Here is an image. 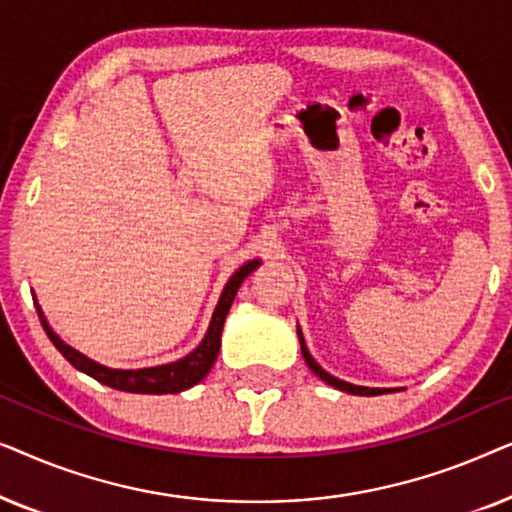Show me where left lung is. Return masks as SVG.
<instances>
[{"label":"left lung","mask_w":512,"mask_h":512,"mask_svg":"<svg viewBox=\"0 0 512 512\" xmlns=\"http://www.w3.org/2000/svg\"><path fill=\"white\" fill-rule=\"evenodd\" d=\"M298 340H300V352H303V359H305V363L307 366H310V370L317 377H321V380H324L326 384H331V387H335V389H340V391H347V394H356V396H380V394H389L391 389H373V387H356V384H349V382H345V380H338V377H333L331 373H326L324 368L319 366L317 361L312 359V354H310V349H307V345H305V338H303V331H300L298 328Z\"/></svg>","instance_id":"1"}]
</instances>
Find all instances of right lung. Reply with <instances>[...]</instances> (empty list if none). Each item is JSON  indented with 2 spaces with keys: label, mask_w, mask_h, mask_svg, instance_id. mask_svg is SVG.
Instances as JSON below:
<instances>
[{
  "label": "right lung",
  "mask_w": 512,
  "mask_h": 512,
  "mask_svg": "<svg viewBox=\"0 0 512 512\" xmlns=\"http://www.w3.org/2000/svg\"><path fill=\"white\" fill-rule=\"evenodd\" d=\"M258 265H261V261L244 263L242 268L228 279V284L223 286V293L219 303H216L212 321H209V328L200 345L195 347L191 354L184 356V359L165 363V366L139 368V370H116V368L100 366V363H95L93 359H88V356L76 352L74 347L65 345V342L53 333V328L48 326L44 312H41L37 298H34V307H37L41 326H44V331L48 338H51L55 349H58V352L65 356L76 370L90 375L97 382L107 384L111 389L130 391V394H179V391L191 389L193 384H198L202 377L209 373V368L214 366L216 356H219V349H221V331H223V324H226L230 305H233L237 289H240L244 277H249Z\"/></svg>",
  "instance_id": "add662e5"
}]
</instances>
